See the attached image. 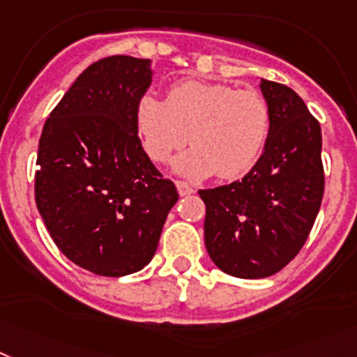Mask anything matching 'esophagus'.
I'll use <instances>...</instances> for the list:
<instances>
[{"label":"esophagus","mask_w":357,"mask_h":357,"mask_svg":"<svg viewBox=\"0 0 357 357\" xmlns=\"http://www.w3.org/2000/svg\"><path fill=\"white\" fill-rule=\"evenodd\" d=\"M176 187H178L179 196H188V194L196 192V190H194V188L187 183V181H178V183H176Z\"/></svg>","instance_id":"esophagus-1"}]
</instances>
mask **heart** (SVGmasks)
Returning a JSON list of instances; mask_svg holds the SVG:
<instances>
[{
  "instance_id": "b5f03b06",
  "label": "heart",
  "mask_w": 357,
  "mask_h": 357,
  "mask_svg": "<svg viewBox=\"0 0 357 357\" xmlns=\"http://www.w3.org/2000/svg\"><path fill=\"white\" fill-rule=\"evenodd\" d=\"M136 125L151 160L163 163L188 142L192 149L174 169L188 178L218 174L234 179L257 163L271 136L268 101L256 91L187 79L170 86L167 100L143 94Z\"/></svg>"
}]
</instances>
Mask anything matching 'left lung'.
Instances as JSON below:
<instances>
[{"mask_svg": "<svg viewBox=\"0 0 357 357\" xmlns=\"http://www.w3.org/2000/svg\"><path fill=\"white\" fill-rule=\"evenodd\" d=\"M259 86L272 112L261 158L241 181L199 190L206 252L243 280L268 278L298 256L325 190L317 119L287 85L261 79Z\"/></svg>", "mask_w": 357, "mask_h": 357, "instance_id": "1", "label": "left lung"}]
</instances>
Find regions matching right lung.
<instances>
[{"label":"right lung","mask_w":357,"mask_h":357,"mask_svg":"<svg viewBox=\"0 0 357 357\" xmlns=\"http://www.w3.org/2000/svg\"><path fill=\"white\" fill-rule=\"evenodd\" d=\"M151 83V59L92 63L40 137L38 211L59 250L98 275L119 278L149 265L179 197L137 136L136 107Z\"/></svg>","instance_id":"1"}]
</instances>
